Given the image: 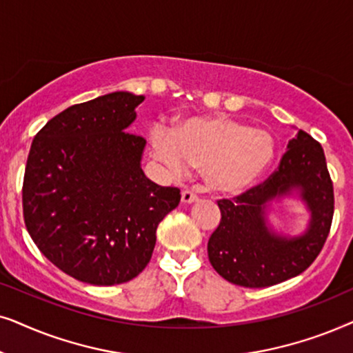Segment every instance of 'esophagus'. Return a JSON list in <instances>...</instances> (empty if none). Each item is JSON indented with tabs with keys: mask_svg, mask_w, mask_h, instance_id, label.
Returning a JSON list of instances; mask_svg holds the SVG:
<instances>
[{
	"mask_svg": "<svg viewBox=\"0 0 353 353\" xmlns=\"http://www.w3.org/2000/svg\"><path fill=\"white\" fill-rule=\"evenodd\" d=\"M196 200H199V195H196L195 192H192V190H184V192H182V196H181L182 203L190 205V203H195Z\"/></svg>",
	"mask_w": 353,
	"mask_h": 353,
	"instance_id": "obj_1",
	"label": "esophagus"
}]
</instances>
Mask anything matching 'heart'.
<instances>
[{
	"mask_svg": "<svg viewBox=\"0 0 353 353\" xmlns=\"http://www.w3.org/2000/svg\"><path fill=\"white\" fill-rule=\"evenodd\" d=\"M150 142L169 171L179 174L187 164L200 168L206 187L218 194L250 187L270 168L276 152L270 132L224 114L184 117L171 132L154 125Z\"/></svg>",
	"mask_w": 353,
	"mask_h": 353,
	"instance_id": "1",
	"label": "heart"
}]
</instances>
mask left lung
<instances>
[{
	"mask_svg": "<svg viewBox=\"0 0 353 353\" xmlns=\"http://www.w3.org/2000/svg\"><path fill=\"white\" fill-rule=\"evenodd\" d=\"M310 213L300 236L274 233L267 210L293 192ZM221 223L208 241L211 266L242 288H270L303 272L321 252L334 214V190L324 152L303 130L289 140L279 168L263 184L232 200H219Z\"/></svg>",
	"mask_w": 353,
	"mask_h": 353,
	"instance_id": "1",
	"label": "left lung"
}]
</instances>
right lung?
Segmentation results:
<instances>
[{
    "label": "right lung",
    "mask_w": 353,
    "mask_h": 353,
    "mask_svg": "<svg viewBox=\"0 0 353 353\" xmlns=\"http://www.w3.org/2000/svg\"><path fill=\"white\" fill-rule=\"evenodd\" d=\"M143 95L112 92L59 112L35 135L22 187L39 250L74 279L114 285L148 265L157 228L181 201L140 166L147 140L128 132Z\"/></svg>",
    "instance_id": "obj_1"
}]
</instances>
